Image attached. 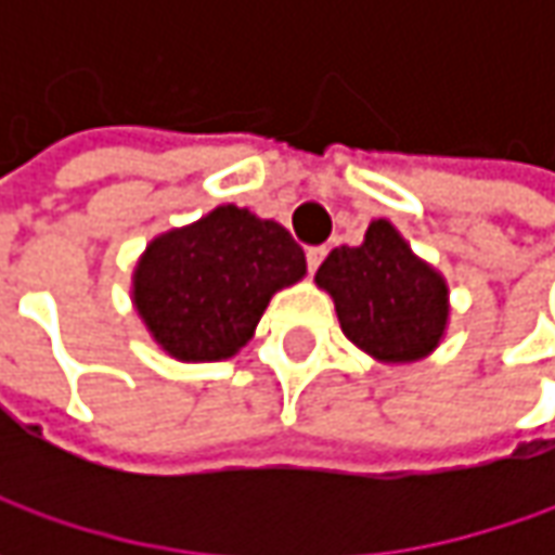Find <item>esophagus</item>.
Returning a JSON list of instances; mask_svg holds the SVG:
<instances>
[{
  "instance_id": "1",
  "label": "esophagus",
  "mask_w": 555,
  "mask_h": 555,
  "mask_svg": "<svg viewBox=\"0 0 555 555\" xmlns=\"http://www.w3.org/2000/svg\"><path fill=\"white\" fill-rule=\"evenodd\" d=\"M324 256H327V246H311L309 253H306V262H309V271H318V266L324 262Z\"/></svg>"
}]
</instances>
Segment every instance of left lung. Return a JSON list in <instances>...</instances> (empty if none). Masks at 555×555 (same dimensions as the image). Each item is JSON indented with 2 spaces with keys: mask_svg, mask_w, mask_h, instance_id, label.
Returning <instances> with one entry per match:
<instances>
[{
  "mask_svg": "<svg viewBox=\"0 0 555 555\" xmlns=\"http://www.w3.org/2000/svg\"><path fill=\"white\" fill-rule=\"evenodd\" d=\"M314 281L333 296L343 333L376 361H420L444 336L448 284L386 219L371 222L361 246H336Z\"/></svg>",
  "mask_w": 555,
  "mask_h": 555,
  "instance_id": "1",
  "label": "left lung"
}]
</instances>
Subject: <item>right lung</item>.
<instances>
[{"mask_svg": "<svg viewBox=\"0 0 555 555\" xmlns=\"http://www.w3.org/2000/svg\"><path fill=\"white\" fill-rule=\"evenodd\" d=\"M302 274L306 253L284 224L228 203L147 244L132 302L163 352L222 361L246 346L271 296Z\"/></svg>", "mask_w": 555, "mask_h": 555, "instance_id": "add662e5", "label": "right lung"}]
</instances>
